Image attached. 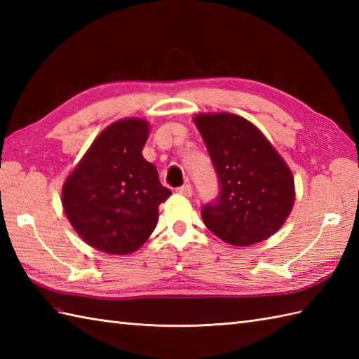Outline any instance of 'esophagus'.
I'll return each instance as SVG.
<instances>
[{
	"label": "esophagus",
	"mask_w": 359,
	"mask_h": 359,
	"mask_svg": "<svg viewBox=\"0 0 359 359\" xmlns=\"http://www.w3.org/2000/svg\"><path fill=\"white\" fill-rule=\"evenodd\" d=\"M177 193L182 194V196H185V197H191L193 196V188L189 184H185V185H182V187L177 188Z\"/></svg>",
	"instance_id": "1"
}]
</instances>
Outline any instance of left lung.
<instances>
[{
  "mask_svg": "<svg viewBox=\"0 0 359 359\" xmlns=\"http://www.w3.org/2000/svg\"><path fill=\"white\" fill-rule=\"evenodd\" d=\"M219 180V196L202 208L203 224L219 239L247 247L269 239L294 202L290 168L259 129L236 114L194 117Z\"/></svg>",
  "mask_w": 359,
  "mask_h": 359,
  "instance_id": "obj_1",
  "label": "left lung"
}]
</instances>
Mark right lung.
<instances>
[{"mask_svg":"<svg viewBox=\"0 0 359 359\" xmlns=\"http://www.w3.org/2000/svg\"><path fill=\"white\" fill-rule=\"evenodd\" d=\"M148 121L123 118L100 133L63 185V208L88 245L129 255L154 231L158 205L171 196L142 149Z\"/></svg>","mask_w":359,"mask_h":359,"instance_id":"obj_1","label":"right lung"}]
</instances>
